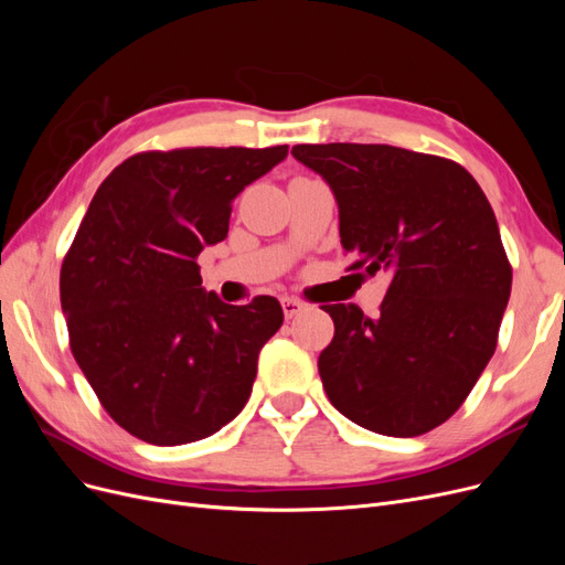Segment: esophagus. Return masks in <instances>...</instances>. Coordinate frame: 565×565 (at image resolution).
<instances>
[{
  "label": "esophagus",
  "instance_id": "esophagus-1",
  "mask_svg": "<svg viewBox=\"0 0 565 565\" xmlns=\"http://www.w3.org/2000/svg\"><path fill=\"white\" fill-rule=\"evenodd\" d=\"M303 309H306L303 301H299V299H295V297H282V313H285L287 320L299 316Z\"/></svg>",
  "mask_w": 565,
  "mask_h": 565
}]
</instances>
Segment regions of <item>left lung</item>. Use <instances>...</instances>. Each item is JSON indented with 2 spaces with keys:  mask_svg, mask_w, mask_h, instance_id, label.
<instances>
[{
  "mask_svg": "<svg viewBox=\"0 0 565 565\" xmlns=\"http://www.w3.org/2000/svg\"><path fill=\"white\" fill-rule=\"evenodd\" d=\"M332 188L351 268L388 273L377 318L322 306L334 339L318 358L330 403L374 434L413 438L457 413L498 347L511 266L498 218L465 167L382 143H301Z\"/></svg>",
  "mask_w": 565,
  "mask_h": 565,
  "instance_id": "left-lung-1",
  "label": "left lung"
}]
</instances>
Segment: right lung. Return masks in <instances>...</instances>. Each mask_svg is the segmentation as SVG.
Listing matches in <instances>:
<instances>
[{
  "label": "right lung",
  "instance_id": "right-lung-1",
  "mask_svg": "<svg viewBox=\"0 0 565 565\" xmlns=\"http://www.w3.org/2000/svg\"><path fill=\"white\" fill-rule=\"evenodd\" d=\"M285 158L287 146L150 150L98 185L63 259L61 306L79 370L131 436L183 446L245 407L282 309L204 292L198 256L228 235L245 185Z\"/></svg>",
  "mask_w": 565,
  "mask_h": 565
}]
</instances>
